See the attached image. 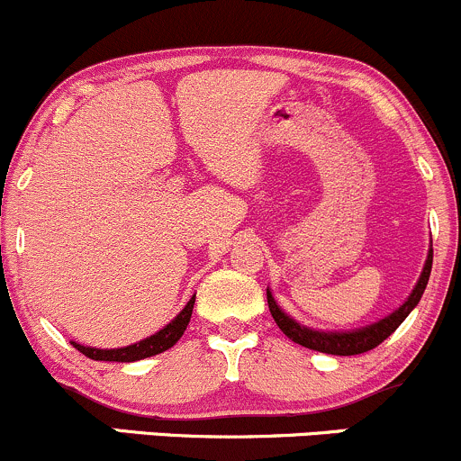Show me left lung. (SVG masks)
Returning <instances> with one entry per match:
<instances>
[{"label":"left lung","instance_id":"obj_1","mask_svg":"<svg viewBox=\"0 0 461 461\" xmlns=\"http://www.w3.org/2000/svg\"><path fill=\"white\" fill-rule=\"evenodd\" d=\"M430 266H433V249L429 250L427 264H424L422 275H420L418 284H415V288L409 294V299L404 301L398 310L391 312L389 316L380 319L378 323L367 325V328H360L354 331H321V330L305 328V325L296 323L292 316L285 314V312L276 305L272 292L266 290V294H268V308H270L272 319H275V323L279 325V330L284 331L288 339L294 340V343L303 345V348L323 351V354H334V356L365 354V351L378 348L384 339H389V336L400 328V323H402V321L411 314V310L420 303V299H422L424 294V288H427L429 284Z\"/></svg>","mask_w":461,"mask_h":461}]
</instances>
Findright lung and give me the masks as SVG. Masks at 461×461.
<instances>
[{"instance_id": "right-lung-1", "label": "right lung", "mask_w": 461, "mask_h": 461, "mask_svg": "<svg viewBox=\"0 0 461 461\" xmlns=\"http://www.w3.org/2000/svg\"><path fill=\"white\" fill-rule=\"evenodd\" d=\"M193 303H195V296H191V301L185 305V310H182L180 314H177L169 325H165V328H162L160 331H156V334L149 336V339L140 340V343H133V345H127V348H118V349L86 348V345H78V343H74V340H72V345L78 351H81V354H86L87 358H92V360L133 363V360L149 358V356L162 354V351L173 348V345H176L177 340L182 339V334H185L186 325H189V321H191Z\"/></svg>"}]
</instances>
